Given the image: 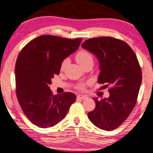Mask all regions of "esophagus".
<instances>
[{
  "label": "esophagus",
  "instance_id": "obj_1",
  "mask_svg": "<svg viewBox=\"0 0 153 153\" xmlns=\"http://www.w3.org/2000/svg\"><path fill=\"white\" fill-rule=\"evenodd\" d=\"M77 97H78V99H80V100H85V99L87 98V97L85 95H81V94H79L77 96Z\"/></svg>",
  "mask_w": 153,
  "mask_h": 153
}]
</instances>
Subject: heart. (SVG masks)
<instances>
[{"label":"heart","mask_w":153,"mask_h":153,"mask_svg":"<svg viewBox=\"0 0 153 153\" xmlns=\"http://www.w3.org/2000/svg\"><path fill=\"white\" fill-rule=\"evenodd\" d=\"M75 59H76L77 62H78L80 66H83L85 63L88 62H93V57H92L91 54L88 51H85V50H81L78 52L75 56ZM66 65V62L64 61L62 64V69H63ZM84 85H81L80 86V88H83Z\"/></svg>","instance_id":"1"}]
</instances>
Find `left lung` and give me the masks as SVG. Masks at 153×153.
<instances>
[{
    "label": "left lung",
    "mask_w": 153,
    "mask_h": 153,
    "mask_svg": "<svg viewBox=\"0 0 153 153\" xmlns=\"http://www.w3.org/2000/svg\"><path fill=\"white\" fill-rule=\"evenodd\" d=\"M82 48L95 55L100 73L98 83L110 85V97L98 100L88 113L94 125L105 131L117 128L133 110L142 83V71L137 56L126 42L112 37L86 40Z\"/></svg>",
    "instance_id": "8db88e82"
}]
</instances>
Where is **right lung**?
<instances>
[{
	"instance_id": "right-lung-1",
	"label": "right lung",
	"mask_w": 153,
	"mask_h": 153,
	"mask_svg": "<svg viewBox=\"0 0 153 153\" xmlns=\"http://www.w3.org/2000/svg\"><path fill=\"white\" fill-rule=\"evenodd\" d=\"M81 38L41 36L22 49L15 65L17 100L27 118L37 126L49 128L63 120L76 100L71 92L53 95L49 85L60 73L65 59L78 50Z\"/></svg>"
}]
</instances>
